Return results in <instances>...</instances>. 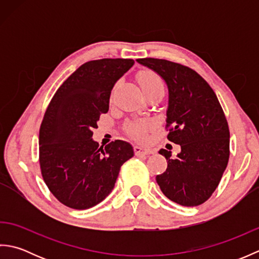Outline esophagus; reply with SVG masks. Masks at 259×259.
Wrapping results in <instances>:
<instances>
[{
	"label": "esophagus",
	"mask_w": 259,
	"mask_h": 259,
	"mask_svg": "<svg viewBox=\"0 0 259 259\" xmlns=\"http://www.w3.org/2000/svg\"><path fill=\"white\" fill-rule=\"evenodd\" d=\"M135 153L137 156H141V155H150L152 151L150 149H147V148L137 145L135 146Z\"/></svg>",
	"instance_id": "34e87169"
}]
</instances>
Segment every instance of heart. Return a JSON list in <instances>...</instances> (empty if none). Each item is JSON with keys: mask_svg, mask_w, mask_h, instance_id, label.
<instances>
[{"mask_svg": "<svg viewBox=\"0 0 259 259\" xmlns=\"http://www.w3.org/2000/svg\"><path fill=\"white\" fill-rule=\"evenodd\" d=\"M137 79H138L139 85L145 95L155 91H163L161 79L151 70L140 71L138 75H137ZM128 129L134 136L138 137V138H144L148 129H149V125L146 122H135L131 123Z\"/></svg>", "mask_w": 259, "mask_h": 259, "instance_id": "heart-1", "label": "heart"}]
</instances>
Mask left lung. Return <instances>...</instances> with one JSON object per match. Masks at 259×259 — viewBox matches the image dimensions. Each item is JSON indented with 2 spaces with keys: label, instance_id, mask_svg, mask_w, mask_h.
Returning <instances> with one entry per match:
<instances>
[{
  "label": "left lung",
  "instance_id": "obj_1",
  "mask_svg": "<svg viewBox=\"0 0 259 259\" xmlns=\"http://www.w3.org/2000/svg\"><path fill=\"white\" fill-rule=\"evenodd\" d=\"M137 62L155 71L168 87V140L179 145L177 157L160 149L167 169L156 177L163 195L181 206L205 202L219 185L229 159V128L213 90L196 71L168 60Z\"/></svg>",
  "mask_w": 259,
  "mask_h": 259
}]
</instances>
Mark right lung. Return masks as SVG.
<instances>
[{
    "label": "right lung",
    "instance_id": "right-lung-1",
    "mask_svg": "<svg viewBox=\"0 0 259 259\" xmlns=\"http://www.w3.org/2000/svg\"><path fill=\"white\" fill-rule=\"evenodd\" d=\"M133 59L93 60L76 69L57 90L38 135L40 167L48 188L63 205L91 208L112 191L120 168L134 157L129 142L99 147L92 139L100 114L109 110L113 85Z\"/></svg>",
    "mask_w": 259,
    "mask_h": 259
}]
</instances>
